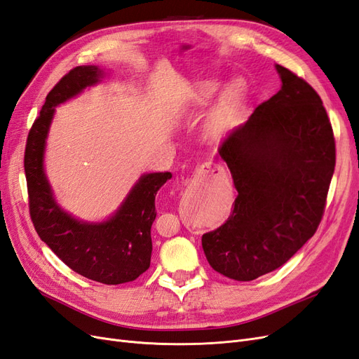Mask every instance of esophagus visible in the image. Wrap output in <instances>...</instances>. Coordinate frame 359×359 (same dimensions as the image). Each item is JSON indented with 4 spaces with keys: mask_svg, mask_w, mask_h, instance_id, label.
<instances>
[{
    "mask_svg": "<svg viewBox=\"0 0 359 359\" xmlns=\"http://www.w3.org/2000/svg\"><path fill=\"white\" fill-rule=\"evenodd\" d=\"M202 168H203V169H206V170H211V169H212V172H214V170H219V173H223V169H220L219 166H214L211 161H206V163H203Z\"/></svg>",
    "mask_w": 359,
    "mask_h": 359,
    "instance_id": "obj_1",
    "label": "esophagus"
}]
</instances>
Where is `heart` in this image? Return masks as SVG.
I'll list each match as a JSON object with an SVG mask.
<instances>
[{"label": "heart", "mask_w": 359, "mask_h": 359, "mask_svg": "<svg viewBox=\"0 0 359 359\" xmlns=\"http://www.w3.org/2000/svg\"><path fill=\"white\" fill-rule=\"evenodd\" d=\"M219 88L220 85L217 82H203L194 91L193 99L201 106L210 103ZM244 97L245 85L241 79H235L227 85V88L223 91L219 102H217L212 112L210 114L208 121H206V130H208V133L212 137H220L233 127L238 116H240L243 111Z\"/></svg>", "instance_id": "b5f03b06"}]
</instances>
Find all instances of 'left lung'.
<instances>
[{"instance_id":"1","label":"left lung","mask_w":359,"mask_h":359,"mask_svg":"<svg viewBox=\"0 0 359 359\" xmlns=\"http://www.w3.org/2000/svg\"><path fill=\"white\" fill-rule=\"evenodd\" d=\"M281 90L223 139L219 153L238 196L202 235L217 273L250 281L285 265L318 231L335 168L332 126L319 94L276 66Z\"/></svg>"}]
</instances>
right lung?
<instances>
[{
  "label": "right lung",
  "mask_w": 359,
  "mask_h": 359,
  "mask_svg": "<svg viewBox=\"0 0 359 359\" xmlns=\"http://www.w3.org/2000/svg\"><path fill=\"white\" fill-rule=\"evenodd\" d=\"M102 74L103 70L97 66L74 67L49 91L29 128L24 168L31 222L41 241L74 273L103 285H121L136 280L149 268L151 226L157 215L156 194L172 173L156 172L140 177L109 220L85 223L60 208L43 169L53 107L99 82Z\"/></svg>",
  "instance_id": "obj_1"
}]
</instances>
